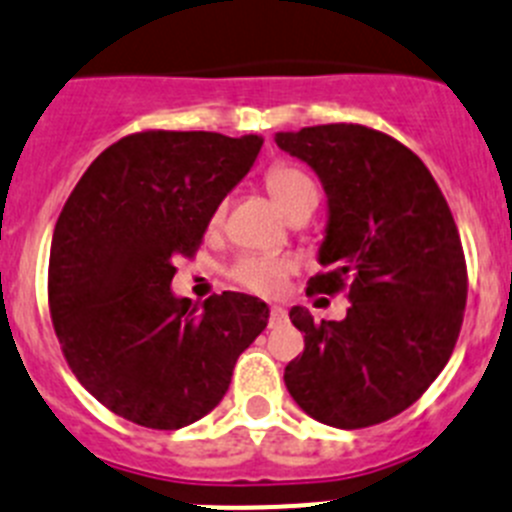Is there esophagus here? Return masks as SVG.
I'll return each mask as SVG.
<instances>
[{"mask_svg":"<svg viewBox=\"0 0 512 512\" xmlns=\"http://www.w3.org/2000/svg\"><path fill=\"white\" fill-rule=\"evenodd\" d=\"M281 322H287V309L279 307V304H271V312H269V325H281Z\"/></svg>","mask_w":512,"mask_h":512,"instance_id":"34e87169","label":"esophagus"}]
</instances>
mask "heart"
I'll return each mask as SVG.
<instances>
[{
    "label": "heart",
    "mask_w": 512,
    "mask_h": 512,
    "mask_svg": "<svg viewBox=\"0 0 512 512\" xmlns=\"http://www.w3.org/2000/svg\"><path fill=\"white\" fill-rule=\"evenodd\" d=\"M266 190L287 215H292L307 200L317 198V185L307 172L292 164H271L266 172ZM220 213H215V220ZM292 271V261L276 253H241L228 269V276L238 287L253 294H276Z\"/></svg>",
    "instance_id": "b5f03b06"
}]
</instances>
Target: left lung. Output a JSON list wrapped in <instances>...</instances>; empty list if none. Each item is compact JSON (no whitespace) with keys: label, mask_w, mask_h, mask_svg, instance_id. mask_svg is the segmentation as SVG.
<instances>
[{"label":"left lung","mask_w":512,"mask_h":512,"mask_svg":"<svg viewBox=\"0 0 512 512\" xmlns=\"http://www.w3.org/2000/svg\"><path fill=\"white\" fill-rule=\"evenodd\" d=\"M327 195L309 294L348 292L345 320L314 322L292 307L304 353L284 370L299 409L335 429L401 414L447 365L467 304V266L452 210L426 164L388 134L360 124L279 131Z\"/></svg>","instance_id":"left-lung-1"}]
</instances>
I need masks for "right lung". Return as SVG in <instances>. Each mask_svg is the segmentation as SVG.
I'll return each mask as SVG.
<instances>
[{
	"label": "right lung",
	"mask_w": 512,
	"mask_h": 512,
	"mask_svg": "<svg viewBox=\"0 0 512 512\" xmlns=\"http://www.w3.org/2000/svg\"><path fill=\"white\" fill-rule=\"evenodd\" d=\"M261 144L142 131L103 149L70 192L50 246V317L75 378L121 419L164 431L203 419L266 330L259 297L198 304L170 287L177 256L200 246Z\"/></svg>",
	"instance_id": "obj_1"
}]
</instances>
